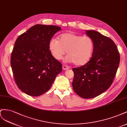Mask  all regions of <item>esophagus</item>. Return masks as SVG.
Masks as SVG:
<instances>
[{"mask_svg":"<svg viewBox=\"0 0 127 127\" xmlns=\"http://www.w3.org/2000/svg\"><path fill=\"white\" fill-rule=\"evenodd\" d=\"M62 68L64 70H66L69 68V67H68V66H67L66 65H63L62 66Z\"/></svg>","mask_w":127,"mask_h":127,"instance_id":"1","label":"esophagus"}]
</instances>
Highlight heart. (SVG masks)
Here are the masks:
<instances>
[{
    "mask_svg": "<svg viewBox=\"0 0 127 127\" xmlns=\"http://www.w3.org/2000/svg\"><path fill=\"white\" fill-rule=\"evenodd\" d=\"M49 49L54 59L60 60L66 53V60L73 62L76 65H83L91 59L95 43L88 35L73 33H64L60 35L59 40L52 38L49 42Z\"/></svg>",
    "mask_w": 127,
    "mask_h": 127,
    "instance_id": "b5f03b06",
    "label": "heart"
}]
</instances>
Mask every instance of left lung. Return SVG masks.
<instances>
[{
    "instance_id": "left-lung-1",
    "label": "left lung",
    "mask_w": 127,
    "mask_h": 127,
    "mask_svg": "<svg viewBox=\"0 0 127 127\" xmlns=\"http://www.w3.org/2000/svg\"><path fill=\"white\" fill-rule=\"evenodd\" d=\"M86 31L94 41L95 48L88 63L72 68V87L78 95L89 99L99 96L110 88L117 73L120 57L111 39L95 31Z\"/></svg>"
}]
</instances>
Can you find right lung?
Wrapping results in <instances>:
<instances>
[{"label":"right lung","instance_id":"right-lung-1","mask_svg":"<svg viewBox=\"0 0 127 127\" xmlns=\"http://www.w3.org/2000/svg\"><path fill=\"white\" fill-rule=\"evenodd\" d=\"M61 30L55 25L36 24L16 39L10 57L14 80L19 88L39 96L50 88L62 65L52 56L49 42Z\"/></svg>","mask_w":127,"mask_h":127}]
</instances>
